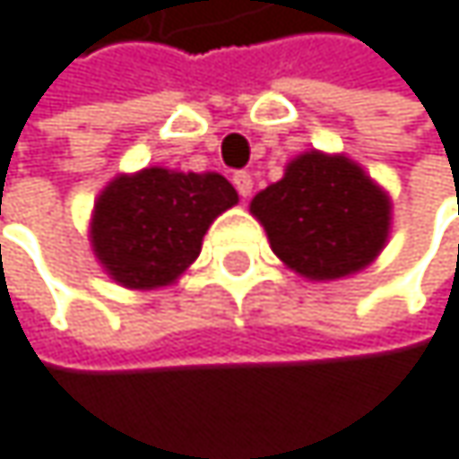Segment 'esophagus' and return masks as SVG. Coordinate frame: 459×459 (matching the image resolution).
Segmentation results:
<instances>
[{
	"label": "esophagus",
	"mask_w": 459,
	"mask_h": 459,
	"mask_svg": "<svg viewBox=\"0 0 459 459\" xmlns=\"http://www.w3.org/2000/svg\"><path fill=\"white\" fill-rule=\"evenodd\" d=\"M234 187L239 190V195H242V198H247V195L253 193V177H250L247 171L234 174Z\"/></svg>",
	"instance_id": "obj_1"
}]
</instances>
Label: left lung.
Segmentation results:
<instances>
[{
  "mask_svg": "<svg viewBox=\"0 0 459 459\" xmlns=\"http://www.w3.org/2000/svg\"><path fill=\"white\" fill-rule=\"evenodd\" d=\"M272 253L307 280H342L368 269L389 242V193L342 152L293 157L280 182L250 201Z\"/></svg>",
  "mask_w": 459,
  "mask_h": 459,
  "instance_id": "8db88e82",
  "label": "left lung"
}]
</instances>
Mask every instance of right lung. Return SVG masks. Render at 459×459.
<instances>
[{"label":"right lung","mask_w":459,"mask_h":459,"mask_svg":"<svg viewBox=\"0 0 459 459\" xmlns=\"http://www.w3.org/2000/svg\"><path fill=\"white\" fill-rule=\"evenodd\" d=\"M239 204L234 185L206 171L141 169L114 177L89 217L91 253L130 290L174 285L201 255L209 225Z\"/></svg>","instance_id":"right-lung-1"}]
</instances>
